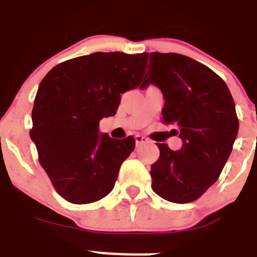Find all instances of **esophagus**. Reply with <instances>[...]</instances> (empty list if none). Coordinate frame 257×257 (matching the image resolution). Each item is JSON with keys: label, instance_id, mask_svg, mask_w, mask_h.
I'll return each instance as SVG.
<instances>
[{"label": "esophagus", "instance_id": "obj_1", "mask_svg": "<svg viewBox=\"0 0 257 257\" xmlns=\"http://www.w3.org/2000/svg\"><path fill=\"white\" fill-rule=\"evenodd\" d=\"M149 142V140L146 137H143V136H136V145H137V147H140V146L145 145V143Z\"/></svg>", "mask_w": 257, "mask_h": 257}]
</instances>
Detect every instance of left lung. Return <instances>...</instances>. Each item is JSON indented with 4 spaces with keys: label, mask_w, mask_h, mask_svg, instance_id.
<instances>
[{
    "label": "left lung",
    "mask_w": 257,
    "mask_h": 257,
    "mask_svg": "<svg viewBox=\"0 0 257 257\" xmlns=\"http://www.w3.org/2000/svg\"><path fill=\"white\" fill-rule=\"evenodd\" d=\"M141 88L157 85L164 96L163 123L173 124L183 146L157 143L152 189L164 200H197L218 180L238 133L235 105L225 82L211 69L179 54H150Z\"/></svg>",
    "instance_id": "1"
}]
</instances>
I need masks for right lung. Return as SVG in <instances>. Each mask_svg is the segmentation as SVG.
<instances>
[{
    "mask_svg": "<svg viewBox=\"0 0 257 257\" xmlns=\"http://www.w3.org/2000/svg\"><path fill=\"white\" fill-rule=\"evenodd\" d=\"M147 60L145 52H94L61 62L39 84L31 138L51 183L69 202H96L114 188L136 141L112 140L98 125L116 114L120 94L140 85Z\"/></svg>",
    "mask_w": 257,
    "mask_h": 257,
    "instance_id": "obj_1",
    "label": "right lung"
}]
</instances>
